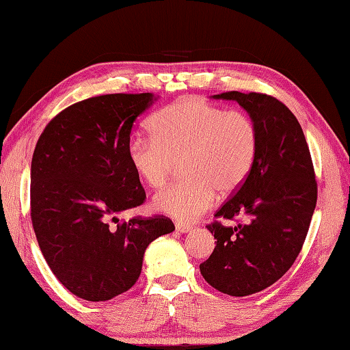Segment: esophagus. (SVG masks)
<instances>
[{
	"label": "esophagus",
	"mask_w": 350,
	"mask_h": 350,
	"mask_svg": "<svg viewBox=\"0 0 350 350\" xmlns=\"http://www.w3.org/2000/svg\"><path fill=\"white\" fill-rule=\"evenodd\" d=\"M191 229H193V226L185 224V223H176V230L182 232V234H187V232H189Z\"/></svg>",
	"instance_id": "1"
}]
</instances>
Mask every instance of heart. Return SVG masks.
<instances>
[{"label":"heart","mask_w":350,"mask_h":350,"mask_svg":"<svg viewBox=\"0 0 350 350\" xmlns=\"http://www.w3.org/2000/svg\"><path fill=\"white\" fill-rule=\"evenodd\" d=\"M150 126L153 135L129 139V162L147 187L161 188L182 161L187 179L153 198L156 211L179 220L204 214L215 191L235 193L255 165L259 132L245 112L226 111L202 98H182L159 109Z\"/></svg>","instance_id":"obj_1"}]
</instances>
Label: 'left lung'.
<instances>
[{
  "label": "left lung",
  "mask_w": 350,
  "mask_h": 350,
  "mask_svg": "<svg viewBox=\"0 0 350 350\" xmlns=\"http://www.w3.org/2000/svg\"><path fill=\"white\" fill-rule=\"evenodd\" d=\"M214 97L238 101L259 132L249 177L206 226L217 241L200 264L208 284L243 297L275 284L296 261L316 209L317 180L304 130L282 101L261 92ZM220 219L239 224L224 226Z\"/></svg>",
  "instance_id": "1"
}]
</instances>
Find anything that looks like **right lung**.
I'll return each instance as SVG.
<instances>
[{
  "label": "right lung",
  "mask_w": 350,
  "mask_h": 350,
  "mask_svg": "<svg viewBox=\"0 0 350 350\" xmlns=\"http://www.w3.org/2000/svg\"><path fill=\"white\" fill-rule=\"evenodd\" d=\"M152 100L144 92L74 103L48 122L34 147L30 215L40 252L62 285L91 302L132 288L147 245L174 230L165 215L116 218L146 202L127 144Z\"/></svg>",
  "instance_id": "right-lung-1"
}]
</instances>
